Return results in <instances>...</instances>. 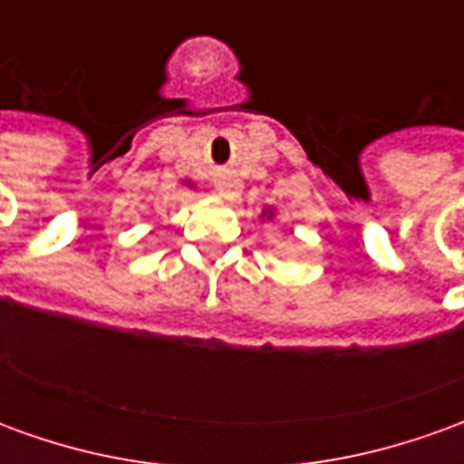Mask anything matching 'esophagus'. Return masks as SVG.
<instances>
[{
    "instance_id": "34e87169",
    "label": "esophagus",
    "mask_w": 464,
    "mask_h": 464,
    "mask_svg": "<svg viewBox=\"0 0 464 464\" xmlns=\"http://www.w3.org/2000/svg\"><path fill=\"white\" fill-rule=\"evenodd\" d=\"M216 191H218V196L226 198V201H236V198L241 196L243 186L241 181H236V179H223V181L216 183Z\"/></svg>"
}]
</instances>
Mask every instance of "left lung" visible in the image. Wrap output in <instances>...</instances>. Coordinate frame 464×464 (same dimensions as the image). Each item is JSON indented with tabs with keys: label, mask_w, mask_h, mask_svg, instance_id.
I'll return each instance as SVG.
<instances>
[{
	"label": "left lung",
	"mask_w": 464,
	"mask_h": 464,
	"mask_svg": "<svg viewBox=\"0 0 464 464\" xmlns=\"http://www.w3.org/2000/svg\"><path fill=\"white\" fill-rule=\"evenodd\" d=\"M263 216H268V218H271V216H273V213H268V211H263Z\"/></svg>",
	"instance_id": "obj_1"
}]
</instances>
